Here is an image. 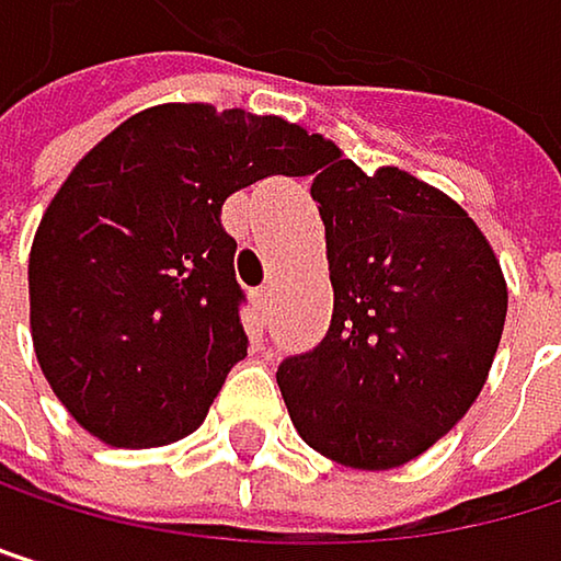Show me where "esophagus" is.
Here are the masks:
<instances>
[{
  "label": "esophagus",
  "mask_w": 561,
  "mask_h": 561,
  "mask_svg": "<svg viewBox=\"0 0 561 561\" xmlns=\"http://www.w3.org/2000/svg\"><path fill=\"white\" fill-rule=\"evenodd\" d=\"M255 306L262 309V316H268V312H272V286L255 289Z\"/></svg>",
  "instance_id": "esophagus-1"
}]
</instances>
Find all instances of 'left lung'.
Wrapping results in <instances>:
<instances>
[{
  "mask_svg": "<svg viewBox=\"0 0 561 561\" xmlns=\"http://www.w3.org/2000/svg\"><path fill=\"white\" fill-rule=\"evenodd\" d=\"M312 202L327 225L333 322L275 380L322 458L400 468L478 400L505 330V275L455 198L400 168L366 174L333 140H322Z\"/></svg>",
  "mask_w": 561,
  "mask_h": 561,
  "instance_id": "obj_1",
  "label": "left lung"
}]
</instances>
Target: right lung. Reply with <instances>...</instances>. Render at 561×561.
<instances>
[{
    "instance_id": "1",
    "label": "right lung",
    "mask_w": 561,
    "mask_h": 561,
    "mask_svg": "<svg viewBox=\"0 0 561 561\" xmlns=\"http://www.w3.org/2000/svg\"><path fill=\"white\" fill-rule=\"evenodd\" d=\"M322 137L283 117L161 103L114 127L59 184L30 252L39 370L111 447L198 431L249 353L221 205L268 174H312Z\"/></svg>"
}]
</instances>
